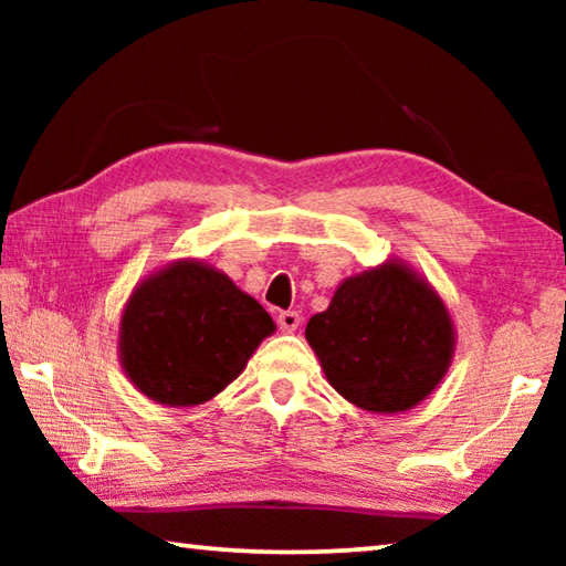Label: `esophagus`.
I'll return each instance as SVG.
<instances>
[{"mask_svg":"<svg viewBox=\"0 0 566 566\" xmlns=\"http://www.w3.org/2000/svg\"><path fill=\"white\" fill-rule=\"evenodd\" d=\"M276 322H280V329L282 332H294L296 327H300V312H280V317H276Z\"/></svg>","mask_w":566,"mask_h":566,"instance_id":"1","label":"esophagus"}]
</instances>
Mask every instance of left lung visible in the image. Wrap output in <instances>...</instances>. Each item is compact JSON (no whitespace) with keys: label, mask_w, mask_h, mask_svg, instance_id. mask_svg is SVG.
Wrapping results in <instances>:
<instances>
[{"label":"left lung","mask_w":566,"mask_h":566,"mask_svg":"<svg viewBox=\"0 0 566 566\" xmlns=\"http://www.w3.org/2000/svg\"><path fill=\"white\" fill-rule=\"evenodd\" d=\"M329 385L354 407L399 415L442 385L457 329L437 290L407 262L347 276L304 332Z\"/></svg>","instance_id":"left-lung-1"}]
</instances>
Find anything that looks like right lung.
I'll list each match as a JSON object with an SVG mask.
<instances>
[{
  "instance_id": "right-lung-1",
  "label": "right lung",
  "mask_w": 566,
  "mask_h": 566,
  "mask_svg": "<svg viewBox=\"0 0 566 566\" xmlns=\"http://www.w3.org/2000/svg\"><path fill=\"white\" fill-rule=\"evenodd\" d=\"M276 324L264 306L202 260H175L142 280L119 319V361L147 399L205 405L242 375Z\"/></svg>"
}]
</instances>
